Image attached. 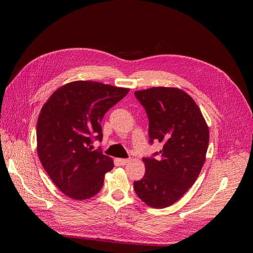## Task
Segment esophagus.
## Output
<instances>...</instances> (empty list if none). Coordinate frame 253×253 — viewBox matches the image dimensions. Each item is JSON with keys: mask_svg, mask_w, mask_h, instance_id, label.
I'll list each match as a JSON object with an SVG mask.
<instances>
[{"mask_svg": "<svg viewBox=\"0 0 253 253\" xmlns=\"http://www.w3.org/2000/svg\"><path fill=\"white\" fill-rule=\"evenodd\" d=\"M118 163L120 166H126L129 163V159H126V158H119L118 159Z\"/></svg>", "mask_w": 253, "mask_h": 253, "instance_id": "esophagus-1", "label": "esophagus"}]
</instances>
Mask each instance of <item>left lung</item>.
Instances as JSON below:
<instances>
[{
  "mask_svg": "<svg viewBox=\"0 0 253 253\" xmlns=\"http://www.w3.org/2000/svg\"><path fill=\"white\" fill-rule=\"evenodd\" d=\"M135 96L148 115L150 142L164 147L159 158L142 159L145 174L134 182V190L143 203L163 209L177 202L197 179L208 150L209 127L195 101L179 88L151 87Z\"/></svg>",
  "mask_w": 253,
  "mask_h": 253,
  "instance_id": "8db88e82",
  "label": "left lung"
}]
</instances>
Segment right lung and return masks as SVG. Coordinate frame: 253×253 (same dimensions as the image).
<instances>
[{"mask_svg":"<svg viewBox=\"0 0 253 253\" xmlns=\"http://www.w3.org/2000/svg\"><path fill=\"white\" fill-rule=\"evenodd\" d=\"M129 91L95 81H74L59 87L45 102L37 124V151L57 188L77 201L93 197L103 186L113 159L93 150L102 140L100 121Z\"/></svg>","mask_w":253,"mask_h":253,"instance_id":"1","label":"right lung"}]
</instances>
